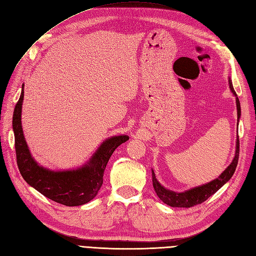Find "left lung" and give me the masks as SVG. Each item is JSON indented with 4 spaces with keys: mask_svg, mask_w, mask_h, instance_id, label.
Returning a JSON list of instances; mask_svg holds the SVG:
<instances>
[{
    "mask_svg": "<svg viewBox=\"0 0 256 256\" xmlns=\"http://www.w3.org/2000/svg\"><path fill=\"white\" fill-rule=\"evenodd\" d=\"M229 88H230L231 92H233L234 96L236 97V108H238V120L240 117V100L238 98V94H236V92L233 88V84H232L231 79H229ZM238 156H240V139H238H238H236L235 156L232 160L231 164L224 170V171L220 174V176L206 184L190 188V190L182 192V193L168 190V188H166L164 186L160 184L156 179L154 171L152 170L153 186L155 188V192H156L157 196L164 204H166L168 206H174V208H191L196 204H200L206 202L208 198L218 191L226 182L230 180V178L232 177V175L235 172L236 166H238Z\"/></svg>",
    "mask_w": 256,
    "mask_h": 256,
    "instance_id": "obj_1",
    "label": "left lung"
}]
</instances>
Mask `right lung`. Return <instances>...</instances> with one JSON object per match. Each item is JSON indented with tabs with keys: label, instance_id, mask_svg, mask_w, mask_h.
I'll return each instance as SVG.
<instances>
[{
	"label": "right lung",
	"instance_id": "1",
	"mask_svg": "<svg viewBox=\"0 0 256 256\" xmlns=\"http://www.w3.org/2000/svg\"><path fill=\"white\" fill-rule=\"evenodd\" d=\"M24 85L16 104L12 117L16 164L24 180L50 200L68 206H77L88 204L96 197L103 184L104 170L112 154L128 136H114L104 140L90 162L77 170L52 171L38 164L28 150L23 135L21 115L24 98Z\"/></svg>",
	"mask_w": 256,
	"mask_h": 256
}]
</instances>
